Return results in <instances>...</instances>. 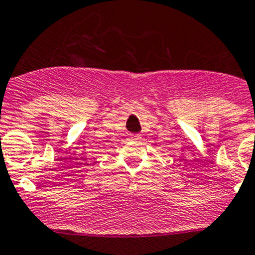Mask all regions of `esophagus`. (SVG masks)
Here are the masks:
<instances>
[{"mask_svg":"<svg viewBox=\"0 0 255 255\" xmlns=\"http://www.w3.org/2000/svg\"><path fill=\"white\" fill-rule=\"evenodd\" d=\"M139 139H140V135L139 134L130 135V140H139Z\"/></svg>","mask_w":255,"mask_h":255,"instance_id":"34e87169","label":"esophagus"}]
</instances>
